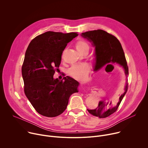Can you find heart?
I'll return each mask as SVG.
<instances>
[{"mask_svg": "<svg viewBox=\"0 0 148 148\" xmlns=\"http://www.w3.org/2000/svg\"><path fill=\"white\" fill-rule=\"evenodd\" d=\"M76 48L79 51L86 48L89 49V46L86 41L79 40L77 42ZM90 71V66L87 63L84 62L79 64H75L72 66L69 69L68 73L71 77L77 80L84 81L87 78Z\"/></svg>", "mask_w": 148, "mask_h": 148, "instance_id": "heart-1", "label": "heart"}]
</instances>
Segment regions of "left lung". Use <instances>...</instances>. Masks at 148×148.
<instances>
[{"instance_id":"1","label":"left lung","mask_w":148,"mask_h":148,"mask_svg":"<svg viewBox=\"0 0 148 148\" xmlns=\"http://www.w3.org/2000/svg\"><path fill=\"white\" fill-rule=\"evenodd\" d=\"M81 36L89 40L95 47V71L111 64L120 65L124 70L125 74L127 77L129 75L128 67L125 54L119 41L114 36L102 30H97L82 33ZM106 67V68H107ZM125 92L119 97L116 101L114 99H104L99 102L97 108L87 110L89 113L99 118H107L114 113L118 109L123 97L128 90V80H126Z\"/></svg>"}]
</instances>
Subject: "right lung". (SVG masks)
Returning <instances> with one entry per match:
<instances>
[{
  "instance_id": "obj_1",
  "label": "right lung",
  "mask_w": 148,
  "mask_h": 148,
  "mask_svg": "<svg viewBox=\"0 0 148 148\" xmlns=\"http://www.w3.org/2000/svg\"><path fill=\"white\" fill-rule=\"evenodd\" d=\"M78 34L47 32L30 43L22 68L25 93L41 115L55 117L64 112L70 97L78 92L79 82L67 76L59 80L53 75L61 63L67 44Z\"/></svg>"
}]
</instances>
